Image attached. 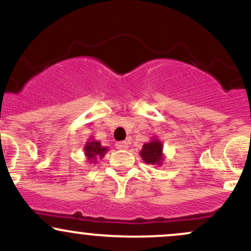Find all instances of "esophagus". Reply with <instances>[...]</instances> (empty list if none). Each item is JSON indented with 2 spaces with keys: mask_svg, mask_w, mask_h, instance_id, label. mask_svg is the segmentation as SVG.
Returning <instances> with one entry per match:
<instances>
[{
  "mask_svg": "<svg viewBox=\"0 0 251 251\" xmlns=\"http://www.w3.org/2000/svg\"><path fill=\"white\" fill-rule=\"evenodd\" d=\"M115 148L119 149V150H125V149L128 148V145L126 142H118L117 144H115Z\"/></svg>",
  "mask_w": 251,
  "mask_h": 251,
  "instance_id": "1",
  "label": "esophagus"
}]
</instances>
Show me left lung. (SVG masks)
<instances>
[{"instance_id": "obj_1", "label": "left lung", "mask_w": 251, "mask_h": 251, "mask_svg": "<svg viewBox=\"0 0 251 251\" xmlns=\"http://www.w3.org/2000/svg\"><path fill=\"white\" fill-rule=\"evenodd\" d=\"M162 143L157 139H152V142L145 143L143 145L140 156L149 164H161L162 163Z\"/></svg>"}]
</instances>
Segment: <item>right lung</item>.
Instances as JSON below:
<instances>
[{
    "mask_svg": "<svg viewBox=\"0 0 251 251\" xmlns=\"http://www.w3.org/2000/svg\"><path fill=\"white\" fill-rule=\"evenodd\" d=\"M85 155L88 156V158L92 159L90 162H93V159H95L96 157H102L106 153L107 148L101 147L100 142H89L87 143L84 148Z\"/></svg>",
    "mask_w": 251,
    "mask_h": 251,
    "instance_id": "add662e5",
    "label": "right lung"
}]
</instances>
